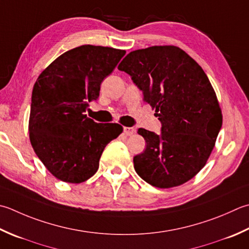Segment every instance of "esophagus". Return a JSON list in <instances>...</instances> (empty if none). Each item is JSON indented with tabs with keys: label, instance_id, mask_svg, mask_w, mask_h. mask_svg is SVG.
<instances>
[{
	"label": "esophagus",
	"instance_id": "1",
	"mask_svg": "<svg viewBox=\"0 0 249 249\" xmlns=\"http://www.w3.org/2000/svg\"><path fill=\"white\" fill-rule=\"evenodd\" d=\"M135 131H136V130H135L133 127H124V134H125L126 136L134 135Z\"/></svg>",
	"mask_w": 249,
	"mask_h": 249
}]
</instances>
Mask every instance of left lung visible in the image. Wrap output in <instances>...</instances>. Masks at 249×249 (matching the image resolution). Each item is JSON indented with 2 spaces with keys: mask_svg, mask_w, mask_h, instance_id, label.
Listing matches in <instances>:
<instances>
[{
  "mask_svg": "<svg viewBox=\"0 0 249 249\" xmlns=\"http://www.w3.org/2000/svg\"><path fill=\"white\" fill-rule=\"evenodd\" d=\"M118 68L131 76L162 123L160 135L138 129L147 147L134 158L135 170L160 189L189 181L205 166L222 125L220 106L206 73L174 45L130 52Z\"/></svg>",
  "mask_w": 249,
  "mask_h": 249,
  "instance_id": "1",
  "label": "left lung"
}]
</instances>
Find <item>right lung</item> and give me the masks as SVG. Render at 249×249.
Listing matches in <instances>:
<instances>
[{"label": "right lung", "mask_w": 249, "mask_h": 249, "mask_svg": "<svg viewBox=\"0 0 249 249\" xmlns=\"http://www.w3.org/2000/svg\"><path fill=\"white\" fill-rule=\"evenodd\" d=\"M125 53L105 46L75 47L56 58L33 86L30 142L44 166L61 181L81 183L94 176L106 145L123 131L120 124L96 123L85 111Z\"/></svg>", "instance_id": "1"}]
</instances>
